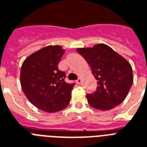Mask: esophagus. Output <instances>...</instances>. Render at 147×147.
<instances>
[{"label":"esophagus","mask_w":147,"mask_h":147,"mask_svg":"<svg viewBox=\"0 0 147 147\" xmlns=\"http://www.w3.org/2000/svg\"><path fill=\"white\" fill-rule=\"evenodd\" d=\"M81 82H82V80H81L80 78H78V80H77V84H79V85H80V83H81Z\"/></svg>","instance_id":"34e87169"}]
</instances>
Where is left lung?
Masks as SVG:
<instances>
[{"mask_svg": "<svg viewBox=\"0 0 147 147\" xmlns=\"http://www.w3.org/2000/svg\"><path fill=\"white\" fill-rule=\"evenodd\" d=\"M77 51L85 58L97 80L96 91L86 94L90 106L108 111L120 105L133 83V70L130 63L105 44L77 49Z\"/></svg>", "mask_w": 147, "mask_h": 147, "instance_id": "1", "label": "left lung"}]
</instances>
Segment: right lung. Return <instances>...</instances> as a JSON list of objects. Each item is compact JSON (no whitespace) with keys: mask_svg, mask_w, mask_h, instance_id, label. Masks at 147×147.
Instances as JSON below:
<instances>
[{"mask_svg":"<svg viewBox=\"0 0 147 147\" xmlns=\"http://www.w3.org/2000/svg\"><path fill=\"white\" fill-rule=\"evenodd\" d=\"M64 53L60 45H49L32 54L23 61L20 83L26 98L46 112H57L69 105L74 83H67L66 74L58 69Z\"/></svg>","mask_w":147,"mask_h":147,"instance_id":"obj_1","label":"right lung"}]
</instances>
